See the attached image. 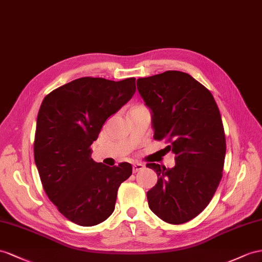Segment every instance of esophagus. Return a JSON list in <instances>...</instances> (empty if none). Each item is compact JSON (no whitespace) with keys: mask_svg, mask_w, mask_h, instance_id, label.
<instances>
[{"mask_svg":"<svg viewBox=\"0 0 262 262\" xmlns=\"http://www.w3.org/2000/svg\"><path fill=\"white\" fill-rule=\"evenodd\" d=\"M144 164H142V163H135L133 165V171L134 172H137V171H140V170H143L144 169Z\"/></svg>","mask_w":262,"mask_h":262,"instance_id":"34e87169","label":"esophagus"}]
</instances>
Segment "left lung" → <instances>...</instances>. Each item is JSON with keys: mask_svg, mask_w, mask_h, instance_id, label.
Here are the masks:
<instances>
[{"mask_svg": "<svg viewBox=\"0 0 262 262\" xmlns=\"http://www.w3.org/2000/svg\"><path fill=\"white\" fill-rule=\"evenodd\" d=\"M137 89L152 112L154 138L175 152L172 168L149 163L158 182L147 192L150 210L172 225L197 217L216 192L226 156V136L212 94L189 74L167 71L138 78Z\"/></svg>", "mask_w": 262, "mask_h": 262, "instance_id": "8db88e82", "label": "left lung"}]
</instances>
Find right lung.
<instances>
[{
  "label": "right lung",
  "mask_w": 262,
  "mask_h": 262,
  "mask_svg": "<svg viewBox=\"0 0 262 262\" xmlns=\"http://www.w3.org/2000/svg\"><path fill=\"white\" fill-rule=\"evenodd\" d=\"M135 77L118 82L82 77L52 91L37 114L34 159L45 193L72 223L91 227L115 209L120 184L133 167L92 159L91 145L106 119L136 91Z\"/></svg>",
  "instance_id": "1"
}]
</instances>
